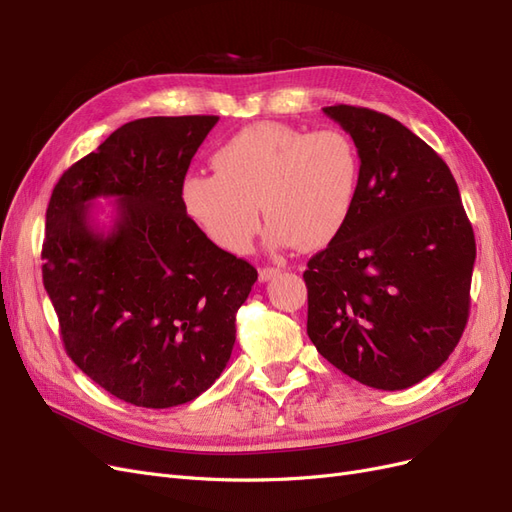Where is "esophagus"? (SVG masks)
Returning <instances> with one entry per match:
<instances>
[{
    "instance_id": "esophagus-1",
    "label": "esophagus",
    "mask_w": 512,
    "mask_h": 512,
    "mask_svg": "<svg viewBox=\"0 0 512 512\" xmlns=\"http://www.w3.org/2000/svg\"><path fill=\"white\" fill-rule=\"evenodd\" d=\"M275 275H280V269H275V267H265V269H260V271H258L260 282H269V280H273Z\"/></svg>"
}]
</instances>
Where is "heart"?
<instances>
[{
    "instance_id": "b5f03b06",
    "label": "heart",
    "mask_w": 512,
    "mask_h": 512,
    "mask_svg": "<svg viewBox=\"0 0 512 512\" xmlns=\"http://www.w3.org/2000/svg\"><path fill=\"white\" fill-rule=\"evenodd\" d=\"M213 173L181 183V203L207 237L230 254L250 250L258 210L271 247L318 250L354 209L361 153L339 128L305 132L260 121L232 134L211 156Z\"/></svg>"
}]
</instances>
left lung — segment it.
Segmentation results:
<instances>
[{"label": "left lung", "mask_w": 512, "mask_h": 512, "mask_svg": "<svg viewBox=\"0 0 512 512\" xmlns=\"http://www.w3.org/2000/svg\"><path fill=\"white\" fill-rule=\"evenodd\" d=\"M359 147L361 181L342 232L307 262V335L346 376L401 391L459 344L476 258L451 168L389 115L322 108Z\"/></svg>", "instance_id": "8db88e82"}]
</instances>
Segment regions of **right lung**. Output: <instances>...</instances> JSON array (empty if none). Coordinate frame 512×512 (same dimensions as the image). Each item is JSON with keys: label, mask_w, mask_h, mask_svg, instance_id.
<instances>
[{"label": "right lung", "mask_w": 512, "mask_h": 512, "mask_svg": "<svg viewBox=\"0 0 512 512\" xmlns=\"http://www.w3.org/2000/svg\"><path fill=\"white\" fill-rule=\"evenodd\" d=\"M220 117H147L72 164L46 209L42 280L70 359L141 408L188 404L220 378L258 271L220 250L181 183ZM116 200L112 226L93 215Z\"/></svg>", "instance_id": "1"}]
</instances>
